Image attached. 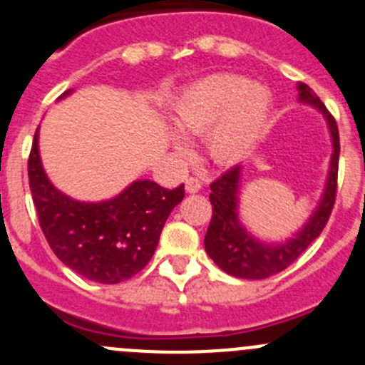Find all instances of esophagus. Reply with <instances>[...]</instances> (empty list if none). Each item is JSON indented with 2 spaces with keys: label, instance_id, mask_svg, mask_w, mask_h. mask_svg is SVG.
I'll use <instances>...</instances> for the list:
<instances>
[{
  "label": "esophagus",
  "instance_id": "esophagus-1",
  "mask_svg": "<svg viewBox=\"0 0 365 365\" xmlns=\"http://www.w3.org/2000/svg\"><path fill=\"white\" fill-rule=\"evenodd\" d=\"M185 189H187V192H190V194L197 192V190L201 189V180L197 178V176H189L185 182Z\"/></svg>",
  "mask_w": 365,
  "mask_h": 365
}]
</instances>
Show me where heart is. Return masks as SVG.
<instances>
[{
    "label": "heart",
    "instance_id": "obj_1",
    "mask_svg": "<svg viewBox=\"0 0 365 365\" xmlns=\"http://www.w3.org/2000/svg\"><path fill=\"white\" fill-rule=\"evenodd\" d=\"M271 114V93L260 83L235 74H208L180 94L175 125L185 135L207 133L208 155L217 164L246 157L265 132ZM173 146L189 153V143L173 135Z\"/></svg>",
    "mask_w": 365,
    "mask_h": 365
}]
</instances>
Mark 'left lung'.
Segmentation results:
<instances>
[{
	"mask_svg": "<svg viewBox=\"0 0 365 365\" xmlns=\"http://www.w3.org/2000/svg\"><path fill=\"white\" fill-rule=\"evenodd\" d=\"M298 91L299 101H305V103L316 107L328 121V128L331 133L334 153H331L330 173H328L323 197H321L312 217L292 239L284 244H264L255 239L239 221L237 207H239L240 165L228 169L225 175L212 182V219L207 235H205V250L217 267L235 278L264 280V278L278 274L280 271L287 269L314 242V239L321 235L335 205L339 151H341L337 123L309 85L298 83Z\"/></svg>",
	"mask_w": 365,
	"mask_h": 365,
	"instance_id": "8db88e82",
	"label": "left lung"
}]
</instances>
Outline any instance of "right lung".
Segmentation results:
<instances>
[{"label": "right lung", "instance_id": "add662e5", "mask_svg": "<svg viewBox=\"0 0 365 365\" xmlns=\"http://www.w3.org/2000/svg\"><path fill=\"white\" fill-rule=\"evenodd\" d=\"M66 91L60 98H66ZM28 180L38 225L53 253L74 272L98 284H119L146 267L157 250L162 228L183 200V185L165 189L137 180L121 194L100 203H83L53 187L34 135Z\"/></svg>", "mask_w": 365, "mask_h": 365}]
</instances>
